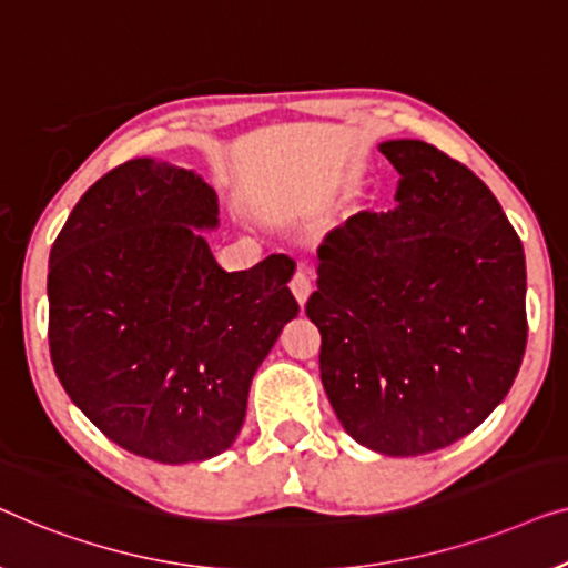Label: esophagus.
I'll use <instances>...</instances> for the list:
<instances>
[{
  "instance_id": "1",
  "label": "esophagus",
  "mask_w": 568,
  "mask_h": 568,
  "mask_svg": "<svg viewBox=\"0 0 568 568\" xmlns=\"http://www.w3.org/2000/svg\"><path fill=\"white\" fill-rule=\"evenodd\" d=\"M291 291H293L295 301H298L301 306L308 301V295H311V277H308V273L303 267L295 270V275H293V281H291Z\"/></svg>"
}]
</instances>
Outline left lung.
Returning <instances> with one entry per match:
<instances>
[{
	"instance_id": "left-lung-1",
	"label": "left lung",
	"mask_w": 568,
	"mask_h": 568,
	"mask_svg": "<svg viewBox=\"0 0 568 568\" xmlns=\"http://www.w3.org/2000/svg\"><path fill=\"white\" fill-rule=\"evenodd\" d=\"M396 205L318 244L306 316L318 371L357 443L425 455L481 425L520 371L525 252L491 190L425 141H386Z\"/></svg>"
}]
</instances>
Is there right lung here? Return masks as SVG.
I'll return each instance as SVG.
<instances>
[{"label":"right lung","instance_id":"1","mask_svg":"<svg viewBox=\"0 0 568 568\" xmlns=\"http://www.w3.org/2000/svg\"><path fill=\"white\" fill-rule=\"evenodd\" d=\"M195 172L128 159L79 197L51 246L48 347L71 402L156 463L205 460L242 429L254 373L298 314L291 257L226 273Z\"/></svg>","mask_w":568,"mask_h":568}]
</instances>
